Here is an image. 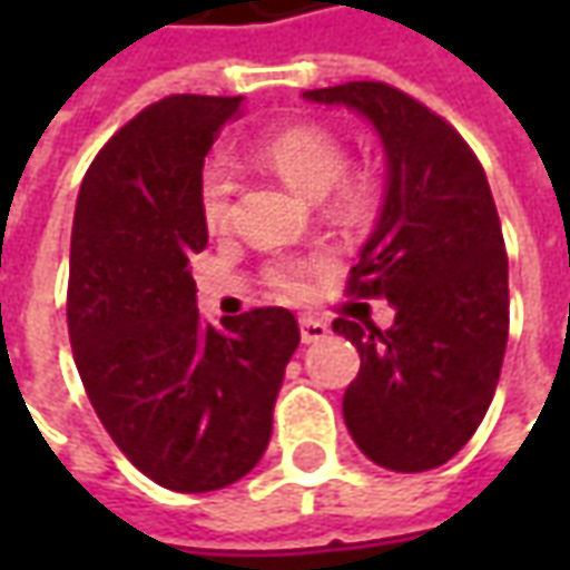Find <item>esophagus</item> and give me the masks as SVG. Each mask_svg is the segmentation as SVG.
<instances>
[{
	"mask_svg": "<svg viewBox=\"0 0 570 570\" xmlns=\"http://www.w3.org/2000/svg\"><path fill=\"white\" fill-rule=\"evenodd\" d=\"M298 333H302V342L311 345V342H321V338H326L330 326H326V321H321V317H311V314H305V317L298 321Z\"/></svg>",
	"mask_w": 570,
	"mask_h": 570,
	"instance_id": "esophagus-1",
	"label": "esophagus"
}]
</instances>
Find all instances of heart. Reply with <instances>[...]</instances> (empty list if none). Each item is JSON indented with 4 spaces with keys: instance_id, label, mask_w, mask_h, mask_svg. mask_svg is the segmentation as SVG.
I'll list each match as a JSON object with an SVG mask.
<instances>
[{
    "instance_id": "b5f03b06",
    "label": "heart",
    "mask_w": 570,
    "mask_h": 570,
    "mask_svg": "<svg viewBox=\"0 0 570 570\" xmlns=\"http://www.w3.org/2000/svg\"><path fill=\"white\" fill-rule=\"evenodd\" d=\"M256 155L284 179L286 186L296 188L298 195L311 200L326 198L338 186L347 167L345 142L321 125H293V128L274 130L256 146ZM198 204L200 219L210 232L225 228L228 216H232V176L223 164L204 167ZM366 204H370L366 183L354 179L338 188V207L345 213H360ZM314 268H317V262L311 259H281L268 268V281L286 296H305Z\"/></svg>"
}]
</instances>
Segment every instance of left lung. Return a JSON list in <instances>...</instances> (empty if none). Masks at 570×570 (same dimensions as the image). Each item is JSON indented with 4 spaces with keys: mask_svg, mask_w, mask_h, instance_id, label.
I'll use <instances>...</instances> for the list:
<instances>
[{
    "mask_svg": "<svg viewBox=\"0 0 570 570\" xmlns=\"http://www.w3.org/2000/svg\"><path fill=\"white\" fill-rule=\"evenodd\" d=\"M302 97L366 118L387 164L382 210L347 293L384 296L394 323L333 321L360 351L342 400L345 424L379 466L433 470L476 433L507 351V253L489 179L449 121L384 81Z\"/></svg>",
    "mask_w": 570,
    "mask_h": 570,
    "instance_id": "8db88e82",
    "label": "left lung"
}]
</instances>
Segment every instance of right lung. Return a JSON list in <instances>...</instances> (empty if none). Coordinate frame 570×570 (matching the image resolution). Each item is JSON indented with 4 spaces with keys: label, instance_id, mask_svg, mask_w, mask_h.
<instances>
[{
    "label": "right lung",
    "instance_id": "right-lung-1",
    "mask_svg": "<svg viewBox=\"0 0 570 570\" xmlns=\"http://www.w3.org/2000/svg\"><path fill=\"white\" fill-rule=\"evenodd\" d=\"M240 97L174 94L106 142L81 179L67 323L97 419L140 473L170 491L247 476L298 347L286 308L204 323L188 259L207 247L204 158Z\"/></svg>",
    "mask_w": 570,
    "mask_h": 570
}]
</instances>
